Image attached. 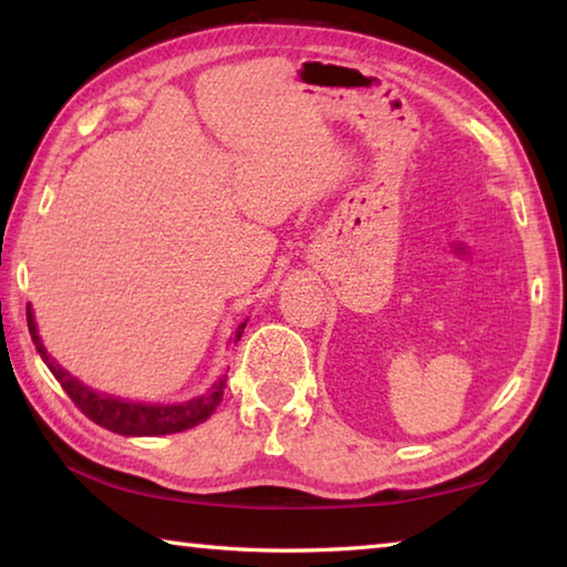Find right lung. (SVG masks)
Wrapping results in <instances>:
<instances>
[{"label": "right lung", "instance_id": "right-lung-1", "mask_svg": "<svg viewBox=\"0 0 567 567\" xmlns=\"http://www.w3.org/2000/svg\"><path fill=\"white\" fill-rule=\"evenodd\" d=\"M245 324L247 322L237 324L233 342L243 338ZM27 328H30L37 352L42 354L44 364L52 370V375L64 388L66 395L72 398L74 405L80 408L92 422H97V425L107 427L117 435L152 437V435L182 433V430H189L199 425V422H205L209 415H213L219 402H223L227 375L219 378L215 385L205 392V395L187 402H177V405H145V402H127L112 395H102V392H94L92 388L84 385V382L72 378L60 362L52 360V354L44 350V344L40 340V332H37L34 312L30 305H27Z\"/></svg>", "mask_w": 567, "mask_h": 567}]
</instances>
